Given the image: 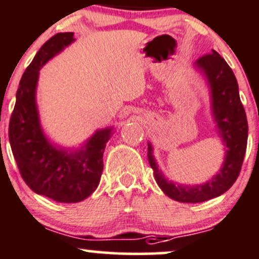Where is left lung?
<instances>
[{"mask_svg": "<svg viewBox=\"0 0 259 259\" xmlns=\"http://www.w3.org/2000/svg\"><path fill=\"white\" fill-rule=\"evenodd\" d=\"M194 65L208 82L211 114L218 134L225 146V157L219 173L205 183L195 186L177 184L164 177L156 163L152 145L147 143V157L158 187L167 197L181 203H201L217 198L231 188L240 175L248 138L246 113L231 67L215 50L201 56Z\"/></svg>", "mask_w": 259, "mask_h": 259, "instance_id": "left-lung-1", "label": "left lung"}]
</instances>
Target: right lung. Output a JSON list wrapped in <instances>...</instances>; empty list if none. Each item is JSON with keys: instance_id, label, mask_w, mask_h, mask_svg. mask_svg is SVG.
I'll list each match as a JSON object with an SVG mask.
<instances>
[{"instance_id": "add662e5", "label": "right lung", "mask_w": 259, "mask_h": 259, "mask_svg": "<svg viewBox=\"0 0 259 259\" xmlns=\"http://www.w3.org/2000/svg\"><path fill=\"white\" fill-rule=\"evenodd\" d=\"M73 41V33H58L36 53L19 82L8 129L14 160L27 186L59 203H78L97 189L103 152L113 134V127H104L79 149H65L50 143L42 132L36 107L39 70Z\"/></svg>"}]
</instances>
